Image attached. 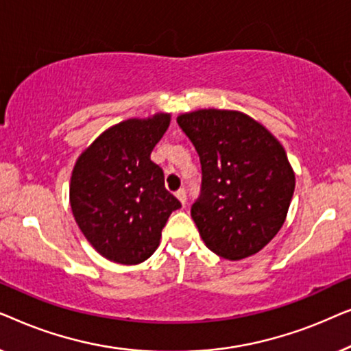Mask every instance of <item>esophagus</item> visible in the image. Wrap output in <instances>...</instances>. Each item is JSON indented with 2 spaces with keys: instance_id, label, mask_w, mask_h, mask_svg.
Segmentation results:
<instances>
[{
  "instance_id": "obj_1",
  "label": "esophagus",
  "mask_w": 351,
  "mask_h": 351,
  "mask_svg": "<svg viewBox=\"0 0 351 351\" xmlns=\"http://www.w3.org/2000/svg\"><path fill=\"white\" fill-rule=\"evenodd\" d=\"M176 196H177V199H179L180 203H182V206H185V203H186V191L184 189H180L179 191H176Z\"/></svg>"
}]
</instances>
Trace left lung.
Here are the masks:
<instances>
[{"mask_svg":"<svg viewBox=\"0 0 351 351\" xmlns=\"http://www.w3.org/2000/svg\"><path fill=\"white\" fill-rule=\"evenodd\" d=\"M199 155L201 195L191 219L206 246L228 261L262 251L285 223L295 174L268 129L237 110L177 117Z\"/></svg>","mask_w":351,"mask_h":351,"instance_id":"8db88e82","label":"left lung"}]
</instances>
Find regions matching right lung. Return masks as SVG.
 I'll return each instance as SVG.
<instances>
[{
    "instance_id": "1",
    "label": "right lung",
    "mask_w": 351,
    "mask_h": 351,
    "mask_svg": "<svg viewBox=\"0 0 351 351\" xmlns=\"http://www.w3.org/2000/svg\"><path fill=\"white\" fill-rule=\"evenodd\" d=\"M169 123V113H155L114 124L75 162L71 213L90 246L108 261L123 265L147 261L160 246L172 210L180 208L150 158Z\"/></svg>"
}]
</instances>
